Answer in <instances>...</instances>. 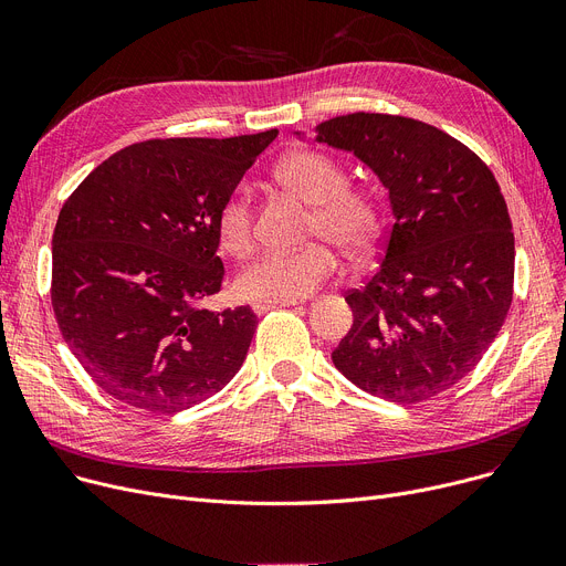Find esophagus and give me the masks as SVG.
<instances>
[{
    "label": "esophagus",
    "instance_id": "34e87169",
    "mask_svg": "<svg viewBox=\"0 0 566 566\" xmlns=\"http://www.w3.org/2000/svg\"><path fill=\"white\" fill-rule=\"evenodd\" d=\"M293 305H298V301H282V303H265V301H254V303H252V310H254L256 314H265V312H271V310H280V307H293Z\"/></svg>",
    "mask_w": 566,
    "mask_h": 566
}]
</instances>
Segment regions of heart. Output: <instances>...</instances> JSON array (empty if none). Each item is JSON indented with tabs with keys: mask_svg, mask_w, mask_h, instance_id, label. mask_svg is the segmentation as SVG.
I'll use <instances>...</instances> for the list:
<instances>
[{
	"mask_svg": "<svg viewBox=\"0 0 566 566\" xmlns=\"http://www.w3.org/2000/svg\"><path fill=\"white\" fill-rule=\"evenodd\" d=\"M275 178L312 203L310 233L328 238L348 254H365L378 235L380 218L374 197L348 186L346 167L328 154L295 151L280 160ZM220 245L235 256L252 248L254 213L250 192L238 188L220 206L216 218ZM337 271V256L328 243L298 250H265L254 256L235 280V289L250 301H301L328 282Z\"/></svg>",
	"mask_w": 566,
	"mask_h": 566,
	"instance_id": "heart-1",
	"label": "heart"
}]
</instances>
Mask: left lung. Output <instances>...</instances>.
<instances>
[{
    "instance_id": "8db88e82",
    "label": "left lung",
    "mask_w": 566,
    "mask_h": 566,
    "mask_svg": "<svg viewBox=\"0 0 566 566\" xmlns=\"http://www.w3.org/2000/svg\"><path fill=\"white\" fill-rule=\"evenodd\" d=\"M390 192L376 273L346 293L335 367L360 390L418 403L450 390L493 344L514 295V233L493 171L465 144L399 114L355 112L316 126Z\"/></svg>"
}]
</instances>
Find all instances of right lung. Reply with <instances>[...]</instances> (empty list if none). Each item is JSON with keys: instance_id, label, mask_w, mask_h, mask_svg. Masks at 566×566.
<instances>
[{"instance_id": "right-lung-1", "label": "right lung", "mask_w": 566, "mask_h": 566, "mask_svg": "<svg viewBox=\"0 0 566 566\" xmlns=\"http://www.w3.org/2000/svg\"><path fill=\"white\" fill-rule=\"evenodd\" d=\"M275 137L130 144L66 199L52 235V310L64 342L109 397L178 412L241 369L256 314L199 303L224 277L220 206Z\"/></svg>"}]
</instances>
